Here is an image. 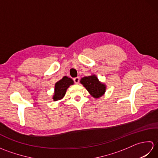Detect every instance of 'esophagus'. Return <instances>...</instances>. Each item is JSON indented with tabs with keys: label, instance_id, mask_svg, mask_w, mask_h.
<instances>
[{
	"label": "esophagus",
	"instance_id": "34e87169",
	"mask_svg": "<svg viewBox=\"0 0 158 158\" xmlns=\"http://www.w3.org/2000/svg\"><path fill=\"white\" fill-rule=\"evenodd\" d=\"M73 81H74V82L77 84V83H79V77H75V78L73 79Z\"/></svg>",
	"mask_w": 158,
	"mask_h": 158
}]
</instances>
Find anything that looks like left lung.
<instances>
[{
	"label": "left lung",
	"mask_w": 158,
	"mask_h": 158,
	"mask_svg": "<svg viewBox=\"0 0 158 158\" xmlns=\"http://www.w3.org/2000/svg\"><path fill=\"white\" fill-rule=\"evenodd\" d=\"M80 82L94 98H100L106 91V85L100 82L94 75L83 77Z\"/></svg>",
	"instance_id": "1"
}]
</instances>
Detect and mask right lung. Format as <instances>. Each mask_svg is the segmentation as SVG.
I'll return each mask as SVG.
<instances>
[{"instance_id": "add662e5", "label": "right lung", "mask_w": 158, "mask_h": 158, "mask_svg": "<svg viewBox=\"0 0 158 158\" xmlns=\"http://www.w3.org/2000/svg\"><path fill=\"white\" fill-rule=\"evenodd\" d=\"M73 80L66 76H64L62 79L56 82L55 84L54 94L53 96V100L56 101V100L62 99L65 95L66 89L70 85H73Z\"/></svg>"}]
</instances>
